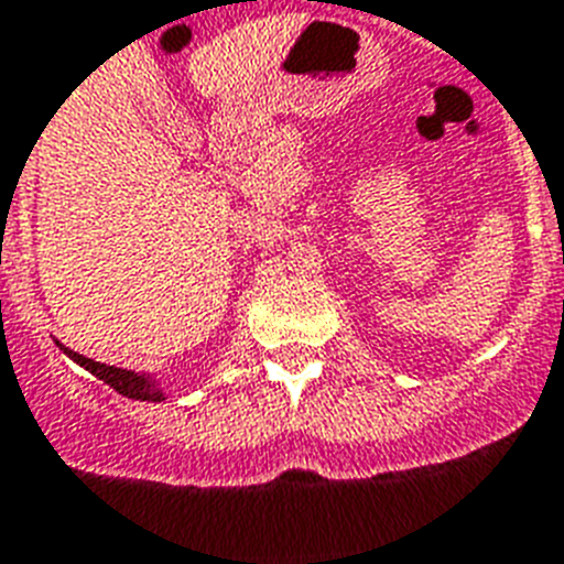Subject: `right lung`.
Segmentation results:
<instances>
[{
	"instance_id": "right-lung-1",
	"label": "right lung",
	"mask_w": 564,
	"mask_h": 564,
	"mask_svg": "<svg viewBox=\"0 0 564 564\" xmlns=\"http://www.w3.org/2000/svg\"><path fill=\"white\" fill-rule=\"evenodd\" d=\"M57 347L63 354L68 356L72 361H77L80 368H86L91 377L104 379L109 388H116L121 397H130V400H141V402H164L167 400V393L162 391L159 386V379L153 373H135V370H123L116 368V365H104V361H95V359H86V356L75 354V350H68L57 341Z\"/></svg>"
}]
</instances>
